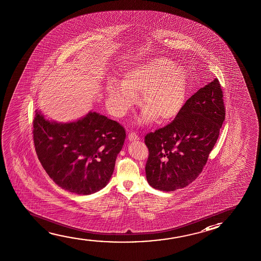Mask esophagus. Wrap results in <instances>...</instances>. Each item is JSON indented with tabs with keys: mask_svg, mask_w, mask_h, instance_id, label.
<instances>
[{
	"mask_svg": "<svg viewBox=\"0 0 261 261\" xmlns=\"http://www.w3.org/2000/svg\"><path fill=\"white\" fill-rule=\"evenodd\" d=\"M128 139L129 141L139 140V136H137L135 132L130 133L128 135Z\"/></svg>",
	"mask_w": 261,
	"mask_h": 261,
	"instance_id": "obj_1",
	"label": "esophagus"
}]
</instances>
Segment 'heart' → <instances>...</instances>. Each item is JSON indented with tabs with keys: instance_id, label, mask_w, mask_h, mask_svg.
Listing matches in <instances>:
<instances>
[{
	"instance_id": "obj_1",
	"label": "heart",
	"mask_w": 261,
	"mask_h": 261,
	"mask_svg": "<svg viewBox=\"0 0 261 261\" xmlns=\"http://www.w3.org/2000/svg\"><path fill=\"white\" fill-rule=\"evenodd\" d=\"M187 92L185 70L167 58L156 57L125 69L119 83L110 81L107 103L114 116L123 117L137 101L136 94L141 93L144 110L139 123L146 124L155 117L160 123H168L180 113Z\"/></svg>"
}]
</instances>
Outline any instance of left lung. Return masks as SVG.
Returning <instances> with one entry per match:
<instances>
[{
    "mask_svg": "<svg viewBox=\"0 0 261 261\" xmlns=\"http://www.w3.org/2000/svg\"><path fill=\"white\" fill-rule=\"evenodd\" d=\"M223 91L215 79L186 101L171 123L144 137L150 186L170 192L192 183L202 172L225 118Z\"/></svg>",
    "mask_w": 261,
    "mask_h": 261,
    "instance_id": "obj_1",
    "label": "left lung"
}]
</instances>
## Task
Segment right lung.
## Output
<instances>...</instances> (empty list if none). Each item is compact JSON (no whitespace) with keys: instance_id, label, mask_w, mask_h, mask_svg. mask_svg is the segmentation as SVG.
<instances>
[{"instance_id":"right-lung-1","label":"right lung","mask_w":261,"mask_h":261,"mask_svg":"<svg viewBox=\"0 0 261 261\" xmlns=\"http://www.w3.org/2000/svg\"><path fill=\"white\" fill-rule=\"evenodd\" d=\"M33 139L39 162L57 185L90 195L110 181L125 131L117 121L97 112L64 124L46 119L37 110Z\"/></svg>"}]
</instances>
